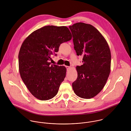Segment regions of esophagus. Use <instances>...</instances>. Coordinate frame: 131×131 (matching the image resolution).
<instances>
[{"instance_id": "1", "label": "esophagus", "mask_w": 131, "mask_h": 131, "mask_svg": "<svg viewBox=\"0 0 131 131\" xmlns=\"http://www.w3.org/2000/svg\"><path fill=\"white\" fill-rule=\"evenodd\" d=\"M66 68H67V70H69L70 68H71V67H68V66H66Z\"/></svg>"}]
</instances>
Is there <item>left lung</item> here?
<instances>
[{
	"label": "left lung",
	"instance_id": "left-lung-1",
	"mask_svg": "<svg viewBox=\"0 0 131 131\" xmlns=\"http://www.w3.org/2000/svg\"><path fill=\"white\" fill-rule=\"evenodd\" d=\"M69 28L77 55L83 56V64L76 67L78 78L73 89L78 96L90 99L106 83L111 72V50L105 39L92 25L80 22Z\"/></svg>",
	"mask_w": 131,
	"mask_h": 131
}]
</instances>
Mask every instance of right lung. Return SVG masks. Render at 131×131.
<instances>
[{
    "label": "right lung",
    "mask_w": 131,
    "mask_h": 131,
    "mask_svg": "<svg viewBox=\"0 0 131 131\" xmlns=\"http://www.w3.org/2000/svg\"><path fill=\"white\" fill-rule=\"evenodd\" d=\"M66 26H46L32 33L23 42L19 53V72L35 97L47 100L56 95L66 77L64 66L51 64V56L60 45L72 39Z\"/></svg>",
    "instance_id": "add662e5"
}]
</instances>
